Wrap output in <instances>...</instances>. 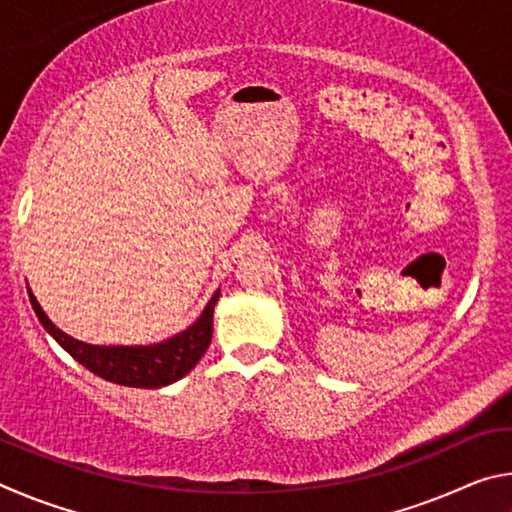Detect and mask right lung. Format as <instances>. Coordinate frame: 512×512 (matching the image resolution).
I'll use <instances>...</instances> for the list:
<instances>
[{
  "mask_svg": "<svg viewBox=\"0 0 512 512\" xmlns=\"http://www.w3.org/2000/svg\"><path fill=\"white\" fill-rule=\"evenodd\" d=\"M29 300L33 311L40 318L42 327L72 354V357L88 368L94 375H99L108 381H115L121 386L135 388H160L171 381L185 377L192 370L207 350L212 341V316L214 305L219 300V291L214 293L212 300L207 302L201 318L196 323L173 336V339L146 345V348H99V345H88L72 339L60 332L40 309L38 300L29 291Z\"/></svg>",
  "mask_w": 512,
  "mask_h": 512,
  "instance_id": "1",
  "label": "right lung"
}]
</instances>
